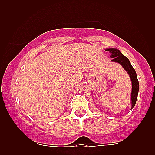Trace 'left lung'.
Listing matches in <instances>:
<instances>
[{
    "label": "left lung",
    "mask_w": 155,
    "mask_h": 155,
    "mask_svg": "<svg viewBox=\"0 0 155 155\" xmlns=\"http://www.w3.org/2000/svg\"><path fill=\"white\" fill-rule=\"evenodd\" d=\"M105 50L109 51L111 53V57L113 58L112 61L121 64L122 67L124 68V70H126V71L130 75V80L132 81V91H131V105H132V106H131V109H133L136 104L137 94L138 91H139V82L137 80L136 71L131 65L129 59L124 55H123L120 50H117V49H114V48L106 49Z\"/></svg>",
    "instance_id": "obj_1"
}]
</instances>
